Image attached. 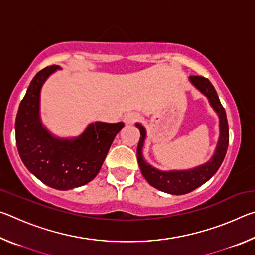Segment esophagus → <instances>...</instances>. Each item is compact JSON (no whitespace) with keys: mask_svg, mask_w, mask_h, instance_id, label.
<instances>
[{"mask_svg":"<svg viewBox=\"0 0 255 255\" xmlns=\"http://www.w3.org/2000/svg\"><path fill=\"white\" fill-rule=\"evenodd\" d=\"M138 118H139V114H137V112H128L127 115H125L124 122L126 125H131L135 123Z\"/></svg>","mask_w":255,"mask_h":255,"instance_id":"34e87169","label":"esophagus"}]
</instances>
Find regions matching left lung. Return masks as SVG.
<instances>
[{"mask_svg":"<svg viewBox=\"0 0 255 255\" xmlns=\"http://www.w3.org/2000/svg\"><path fill=\"white\" fill-rule=\"evenodd\" d=\"M189 81L200 93L208 99L210 107L217 114L219 119V136L216 145L215 152L209 161L199 166L188 170H158L145 161L143 148L146 140V128L139 123H136V127L139 129L140 138L137 147V161L140 167L141 174L152 187L161 190L170 195H185L200 187L213 176L225 158L230 140L228 124L226 112L224 109L215 88L208 79L202 76H189Z\"/></svg>","mask_w":255,"mask_h":255,"instance_id":"obj_1","label":"left lung"}]
</instances>
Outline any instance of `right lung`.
I'll return each mask as SVG.
<instances>
[{
    "label": "right lung",
    "instance_id": "add662e5",
    "mask_svg": "<svg viewBox=\"0 0 255 255\" xmlns=\"http://www.w3.org/2000/svg\"><path fill=\"white\" fill-rule=\"evenodd\" d=\"M57 70L51 65L38 72L21 101L15 119V140L25 167L50 188L70 190L96 178L124 123L94 122L77 137L55 136L42 124L40 93Z\"/></svg>",
    "mask_w": 255,
    "mask_h": 255
}]
</instances>
